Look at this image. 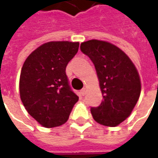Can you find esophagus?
I'll list each match as a JSON object with an SVG mask.
<instances>
[{
  "mask_svg": "<svg viewBox=\"0 0 158 158\" xmlns=\"http://www.w3.org/2000/svg\"><path fill=\"white\" fill-rule=\"evenodd\" d=\"M80 93H81V94H82V96H84V95L86 94V89H85V88L82 89V90H81V92H80Z\"/></svg>",
  "mask_w": 158,
  "mask_h": 158,
  "instance_id": "esophagus-1",
  "label": "esophagus"
}]
</instances>
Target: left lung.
<instances>
[{"instance_id":"obj_1","label":"left lung","mask_w":158,"mask_h":158,"mask_svg":"<svg viewBox=\"0 0 158 158\" xmlns=\"http://www.w3.org/2000/svg\"><path fill=\"white\" fill-rule=\"evenodd\" d=\"M81 51L94 64L104 98L100 106L91 107L93 118L101 125L116 127L130 115L141 94L136 68L121 49L106 41L82 42Z\"/></svg>"}]
</instances>
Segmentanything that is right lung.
I'll use <instances>...</instances> for the list:
<instances>
[{
    "instance_id": "right-lung-1",
    "label": "right lung",
    "mask_w": 158,
    "mask_h": 158,
    "mask_svg": "<svg viewBox=\"0 0 158 158\" xmlns=\"http://www.w3.org/2000/svg\"><path fill=\"white\" fill-rule=\"evenodd\" d=\"M79 42L51 41L39 46L23 65L20 98L28 113L45 127L67 122L79 98L71 89L66 68Z\"/></svg>"
}]
</instances>
